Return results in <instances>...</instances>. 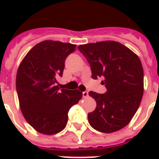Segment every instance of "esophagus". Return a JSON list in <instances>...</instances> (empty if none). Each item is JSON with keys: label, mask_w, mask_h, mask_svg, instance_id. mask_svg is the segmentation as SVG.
Instances as JSON below:
<instances>
[{"label": "esophagus", "mask_w": 159, "mask_h": 159, "mask_svg": "<svg viewBox=\"0 0 159 159\" xmlns=\"http://www.w3.org/2000/svg\"><path fill=\"white\" fill-rule=\"evenodd\" d=\"M88 96H89V92H88V91H84V92H83V98H87Z\"/></svg>", "instance_id": "34e87169"}]
</instances>
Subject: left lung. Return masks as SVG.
Returning a JSON list of instances; mask_svg holds the SVG:
<instances>
[{"label":"left lung","mask_w":159,"mask_h":159,"mask_svg":"<svg viewBox=\"0 0 159 159\" xmlns=\"http://www.w3.org/2000/svg\"><path fill=\"white\" fill-rule=\"evenodd\" d=\"M79 51L91 67L92 78L104 76L105 93L90 91L96 101L95 110L88 115L94 129L112 133L129 124L143 96L144 73L139 57L114 41L79 45Z\"/></svg>","instance_id":"obj_1"}]
</instances>
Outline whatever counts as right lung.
I'll return each mask as SVG.
<instances>
[{
	"label": "right lung",
	"instance_id": "right-lung-1",
	"mask_svg": "<svg viewBox=\"0 0 159 159\" xmlns=\"http://www.w3.org/2000/svg\"><path fill=\"white\" fill-rule=\"evenodd\" d=\"M76 46L58 41H43L30 50L19 65L16 89L23 116L30 125L44 134H54L66 128L68 111L78 103V89H59L65 61Z\"/></svg>",
	"mask_w": 159,
	"mask_h": 159
}]
</instances>
